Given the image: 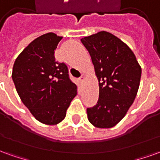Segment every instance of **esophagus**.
<instances>
[{
	"label": "esophagus",
	"mask_w": 160,
	"mask_h": 160,
	"mask_svg": "<svg viewBox=\"0 0 160 160\" xmlns=\"http://www.w3.org/2000/svg\"><path fill=\"white\" fill-rule=\"evenodd\" d=\"M85 77H86V75H85L84 73H83V74H81V76H80V79H79L80 82H82V81H84V80H85Z\"/></svg>",
	"instance_id": "34e87169"
}]
</instances>
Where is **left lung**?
Here are the masks:
<instances>
[{"label": "left lung", "mask_w": 160, "mask_h": 160, "mask_svg": "<svg viewBox=\"0 0 160 160\" xmlns=\"http://www.w3.org/2000/svg\"><path fill=\"white\" fill-rule=\"evenodd\" d=\"M93 63L99 82L96 105L87 108V118L95 127L109 128L118 124L136 97L141 68L129 47L107 32L81 38Z\"/></svg>", "instance_id": "1"}]
</instances>
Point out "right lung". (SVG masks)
<instances>
[{
    "label": "right lung",
    "instance_id": "add662e5",
    "mask_svg": "<svg viewBox=\"0 0 160 160\" xmlns=\"http://www.w3.org/2000/svg\"><path fill=\"white\" fill-rule=\"evenodd\" d=\"M62 38L52 32L33 40L14 62L12 78L23 104L37 120L59 123L77 94V87L64 62L55 59V49Z\"/></svg>",
    "mask_w": 160,
    "mask_h": 160
}]
</instances>
